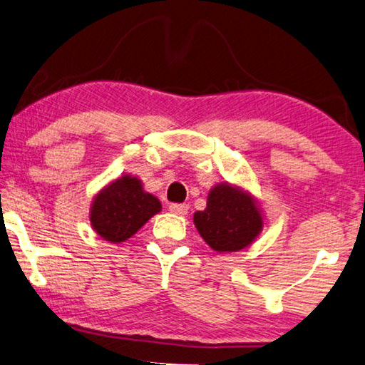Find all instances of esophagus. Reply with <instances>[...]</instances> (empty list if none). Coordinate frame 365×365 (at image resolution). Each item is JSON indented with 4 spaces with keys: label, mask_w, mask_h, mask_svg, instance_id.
Instances as JSON below:
<instances>
[{
    "label": "esophagus",
    "mask_w": 365,
    "mask_h": 365,
    "mask_svg": "<svg viewBox=\"0 0 365 365\" xmlns=\"http://www.w3.org/2000/svg\"><path fill=\"white\" fill-rule=\"evenodd\" d=\"M170 212L175 213V215H179V217H184V215H187L189 207L186 204H171Z\"/></svg>",
    "instance_id": "34e87169"
}]
</instances>
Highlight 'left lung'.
<instances>
[{
    "label": "left lung",
    "instance_id": "1",
    "mask_svg": "<svg viewBox=\"0 0 365 365\" xmlns=\"http://www.w3.org/2000/svg\"><path fill=\"white\" fill-rule=\"evenodd\" d=\"M194 225L215 252H239L264 230V212L250 190L241 184H215L205 210L194 213Z\"/></svg>",
    "mask_w": 365,
    "mask_h": 365
}]
</instances>
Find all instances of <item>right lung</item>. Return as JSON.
I'll use <instances>...</instances> for the list:
<instances>
[{"label": "right lung", "instance_id": "1", "mask_svg": "<svg viewBox=\"0 0 365 365\" xmlns=\"http://www.w3.org/2000/svg\"><path fill=\"white\" fill-rule=\"evenodd\" d=\"M160 212V200L143 189L140 179L123 175L95 194L88 220L103 241L119 244L133 237Z\"/></svg>", "mask_w": 365, "mask_h": 365}]
</instances>
